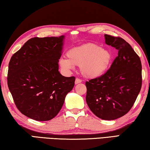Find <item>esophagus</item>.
Instances as JSON below:
<instances>
[{"instance_id": "1", "label": "esophagus", "mask_w": 150, "mask_h": 150, "mask_svg": "<svg viewBox=\"0 0 150 150\" xmlns=\"http://www.w3.org/2000/svg\"><path fill=\"white\" fill-rule=\"evenodd\" d=\"M81 82H82V81H81L80 79L76 78V79L75 81V84L77 85V84H79V83H81Z\"/></svg>"}]
</instances>
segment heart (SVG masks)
Wrapping results in <instances>:
<instances>
[{
    "instance_id": "1",
    "label": "heart",
    "mask_w": 150,
    "mask_h": 150,
    "mask_svg": "<svg viewBox=\"0 0 150 150\" xmlns=\"http://www.w3.org/2000/svg\"><path fill=\"white\" fill-rule=\"evenodd\" d=\"M67 59H61L59 64L65 71H69L73 65L79 66L83 77L95 79L105 73L112 60L111 52L106 48L100 47L93 43L83 44L70 49L66 54Z\"/></svg>"
}]
</instances>
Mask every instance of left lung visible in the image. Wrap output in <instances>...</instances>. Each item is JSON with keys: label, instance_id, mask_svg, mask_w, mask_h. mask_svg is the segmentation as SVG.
<instances>
[{"label": "left lung", "instance_id": "8db88e82", "mask_svg": "<svg viewBox=\"0 0 150 150\" xmlns=\"http://www.w3.org/2000/svg\"><path fill=\"white\" fill-rule=\"evenodd\" d=\"M105 39L118 50V56L106 73L86 82V102L95 116L112 120L125 115L135 103L142 87V63L124 39L106 34Z\"/></svg>", "mask_w": 150, "mask_h": 150}]
</instances>
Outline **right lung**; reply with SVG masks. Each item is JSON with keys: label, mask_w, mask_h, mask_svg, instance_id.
<instances>
[{"label": "right lung", "mask_w": 150, "mask_h": 150, "mask_svg": "<svg viewBox=\"0 0 150 150\" xmlns=\"http://www.w3.org/2000/svg\"><path fill=\"white\" fill-rule=\"evenodd\" d=\"M64 40L65 35L33 38L10 60V92L18 109L33 120L54 118L74 87L75 78L64 77L59 71Z\"/></svg>", "instance_id": "obj_1"}]
</instances>
